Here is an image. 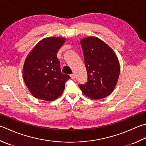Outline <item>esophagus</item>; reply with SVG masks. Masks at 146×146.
I'll return each mask as SVG.
<instances>
[{
	"instance_id": "esophagus-1",
	"label": "esophagus",
	"mask_w": 146,
	"mask_h": 146,
	"mask_svg": "<svg viewBox=\"0 0 146 146\" xmlns=\"http://www.w3.org/2000/svg\"><path fill=\"white\" fill-rule=\"evenodd\" d=\"M70 76H71V78H72V79H74L75 78V74H71V75H70Z\"/></svg>"
}]
</instances>
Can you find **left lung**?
<instances>
[{
  "label": "left lung",
  "mask_w": 146,
  "mask_h": 146,
  "mask_svg": "<svg viewBox=\"0 0 146 146\" xmlns=\"http://www.w3.org/2000/svg\"><path fill=\"white\" fill-rule=\"evenodd\" d=\"M80 44L84 52L87 82L79 84L83 94L92 99H100L113 92L119 75L118 58L112 48L97 37L82 39Z\"/></svg>",
  "instance_id": "1"
}]
</instances>
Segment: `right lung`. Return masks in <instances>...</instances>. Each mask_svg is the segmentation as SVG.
<instances>
[{"mask_svg": "<svg viewBox=\"0 0 146 146\" xmlns=\"http://www.w3.org/2000/svg\"><path fill=\"white\" fill-rule=\"evenodd\" d=\"M65 38L49 37L42 40L25 60L23 78L31 94L38 99L52 101L63 92L70 76L61 73L57 53Z\"/></svg>", "mask_w": 146, "mask_h": 146, "instance_id": "obj_1", "label": "right lung"}]
</instances>
